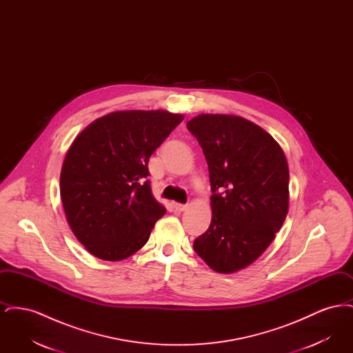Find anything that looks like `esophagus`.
<instances>
[{
  "label": "esophagus",
  "mask_w": 353,
  "mask_h": 353,
  "mask_svg": "<svg viewBox=\"0 0 353 353\" xmlns=\"http://www.w3.org/2000/svg\"><path fill=\"white\" fill-rule=\"evenodd\" d=\"M173 209L176 212H184L185 209H186V205L179 203V202H173Z\"/></svg>",
  "instance_id": "1"
}]
</instances>
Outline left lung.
I'll use <instances>...</instances> for the list:
<instances>
[{"instance_id": "1", "label": "left lung", "mask_w": 353, "mask_h": 353, "mask_svg": "<svg viewBox=\"0 0 353 353\" xmlns=\"http://www.w3.org/2000/svg\"><path fill=\"white\" fill-rule=\"evenodd\" d=\"M205 154L213 196L209 229L193 249L221 274L250 266L274 241L288 213L285 152L250 120L201 114L186 123Z\"/></svg>"}]
</instances>
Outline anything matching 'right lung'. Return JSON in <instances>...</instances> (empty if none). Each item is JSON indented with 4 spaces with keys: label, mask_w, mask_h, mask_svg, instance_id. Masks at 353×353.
<instances>
[{
    "label": "right lung",
    "mask_w": 353,
    "mask_h": 353,
    "mask_svg": "<svg viewBox=\"0 0 353 353\" xmlns=\"http://www.w3.org/2000/svg\"><path fill=\"white\" fill-rule=\"evenodd\" d=\"M183 119L164 110L115 111L74 139L59 190L68 225L87 252L117 262L147 243L165 214L147 180L148 161Z\"/></svg>",
    "instance_id": "right-lung-1"
}]
</instances>
